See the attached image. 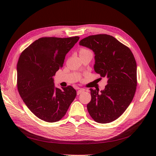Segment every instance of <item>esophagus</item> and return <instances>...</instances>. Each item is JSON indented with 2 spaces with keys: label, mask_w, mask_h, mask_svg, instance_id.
<instances>
[{
  "label": "esophagus",
  "mask_w": 156,
  "mask_h": 156,
  "mask_svg": "<svg viewBox=\"0 0 156 156\" xmlns=\"http://www.w3.org/2000/svg\"><path fill=\"white\" fill-rule=\"evenodd\" d=\"M84 89H83V88H81V89H79V90H77V95H79L80 94H81L83 92H84Z\"/></svg>",
  "instance_id": "34e87169"
}]
</instances>
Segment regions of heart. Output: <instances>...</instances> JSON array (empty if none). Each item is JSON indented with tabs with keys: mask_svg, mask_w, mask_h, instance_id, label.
Wrapping results in <instances>:
<instances>
[{
	"mask_svg": "<svg viewBox=\"0 0 156 156\" xmlns=\"http://www.w3.org/2000/svg\"><path fill=\"white\" fill-rule=\"evenodd\" d=\"M87 51H88L86 49H81V50L79 51V53H80V52H87Z\"/></svg>",
	"mask_w": 156,
	"mask_h": 156,
	"instance_id": "1",
	"label": "heart"
}]
</instances>
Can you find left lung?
I'll return each mask as SVG.
<instances>
[{
	"label": "left lung",
	"instance_id": "1",
	"mask_svg": "<svg viewBox=\"0 0 156 156\" xmlns=\"http://www.w3.org/2000/svg\"><path fill=\"white\" fill-rule=\"evenodd\" d=\"M79 45L95 54L94 70L108 79L105 89L99 92L90 88L91 101L87 109L98 123H109L120 117L132 101L136 91V64L129 48L107 34L89 36Z\"/></svg>",
	"mask_w": 156,
	"mask_h": 156
}]
</instances>
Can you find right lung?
<instances>
[{"mask_svg": "<svg viewBox=\"0 0 156 156\" xmlns=\"http://www.w3.org/2000/svg\"><path fill=\"white\" fill-rule=\"evenodd\" d=\"M79 36L41 37L23 51L17 64V86L23 101L40 119L59 121L76 97L71 86L55 87L53 76L62 68L65 56Z\"/></svg>", "mask_w": 156, "mask_h": 156, "instance_id": "right-lung-1", "label": "right lung"}]
</instances>
